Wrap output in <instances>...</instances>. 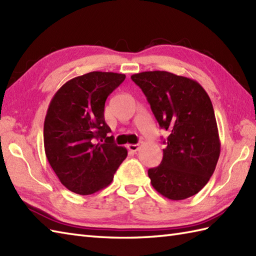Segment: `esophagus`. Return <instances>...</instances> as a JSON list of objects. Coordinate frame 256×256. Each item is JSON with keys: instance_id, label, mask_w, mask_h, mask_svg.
Listing matches in <instances>:
<instances>
[{"instance_id": "esophagus-1", "label": "esophagus", "mask_w": 256, "mask_h": 256, "mask_svg": "<svg viewBox=\"0 0 256 256\" xmlns=\"http://www.w3.org/2000/svg\"><path fill=\"white\" fill-rule=\"evenodd\" d=\"M128 150H131V152H136V150H140V144H128Z\"/></svg>"}]
</instances>
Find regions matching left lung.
<instances>
[{"label": "left lung", "instance_id": "1", "mask_svg": "<svg viewBox=\"0 0 256 256\" xmlns=\"http://www.w3.org/2000/svg\"><path fill=\"white\" fill-rule=\"evenodd\" d=\"M148 99L164 140L160 165L148 170L152 186L170 200L198 194L214 174L220 140L214 106L197 81L167 72L131 76Z\"/></svg>", "mask_w": 256, "mask_h": 256}]
</instances>
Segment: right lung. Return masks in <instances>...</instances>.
<instances>
[{
    "instance_id": "obj_1",
    "label": "right lung",
    "mask_w": 256,
    "mask_h": 256,
    "mask_svg": "<svg viewBox=\"0 0 256 256\" xmlns=\"http://www.w3.org/2000/svg\"><path fill=\"white\" fill-rule=\"evenodd\" d=\"M125 74L92 72L67 81L48 106L44 123L46 157L70 192L91 194L113 180L128 150L108 136L106 98Z\"/></svg>"
}]
</instances>
